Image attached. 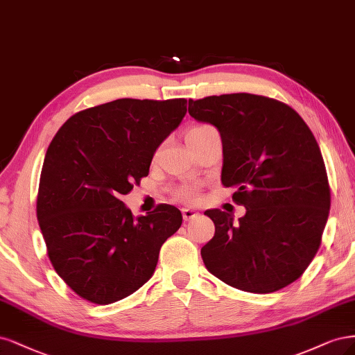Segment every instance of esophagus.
Returning a JSON list of instances; mask_svg holds the SVG:
<instances>
[{"instance_id":"obj_1","label":"esophagus","mask_w":355,"mask_h":355,"mask_svg":"<svg viewBox=\"0 0 355 355\" xmlns=\"http://www.w3.org/2000/svg\"><path fill=\"white\" fill-rule=\"evenodd\" d=\"M181 212H182V218H184V221H190V220L194 218V216L198 215L196 211H194V209H189V208H184Z\"/></svg>"}]
</instances>
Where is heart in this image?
Returning a JSON list of instances; mask_svg holds the SVG:
<instances>
[{
    "label": "heart",
    "mask_w": 355,
    "mask_h": 355,
    "mask_svg": "<svg viewBox=\"0 0 355 355\" xmlns=\"http://www.w3.org/2000/svg\"><path fill=\"white\" fill-rule=\"evenodd\" d=\"M212 127H209V125H196V127H193V128H190L187 131V140L193 139V137H196V135H200L202 132L208 131ZM198 194H199L198 189L196 187H191V186H182V187H180L175 191L177 199L186 202V203H191V202L196 200L198 199Z\"/></svg>",
    "instance_id": "b5f03b06"
}]
</instances>
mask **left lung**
I'll return each instance as SVG.
<instances>
[{
    "mask_svg": "<svg viewBox=\"0 0 355 355\" xmlns=\"http://www.w3.org/2000/svg\"><path fill=\"white\" fill-rule=\"evenodd\" d=\"M190 116L218 128L221 181L237 187L246 214L208 209L215 234L200 250L224 283L252 293L280 291L302 276L322 245L330 187L311 130L291 106L264 96L234 93L189 100Z\"/></svg>",
    "mask_w": 355,
    "mask_h": 355,
    "instance_id": "obj_1",
    "label": "left lung"
}]
</instances>
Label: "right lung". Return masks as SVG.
<instances>
[{
    "label": "right lung",
    "mask_w": 355,
    "mask_h": 355,
    "mask_svg": "<svg viewBox=\"0 0 355 355\" xmlns=\"http://www.w3.org/2000/svg\"><path fill=\"white\" fill-rule=\"evenodd\" d=\"M186 112V98H119L75 113L51 140L37 218L51 266L83 300L107 305L141 288L180 228L173 205L134 218L119 198L140 186Z\"/></svg>",
    "instance_id": "right-lung-1"
}]
</instances>
